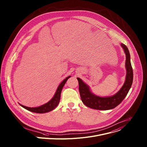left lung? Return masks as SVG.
I'll return each instance as SVG.
<instances>
[{"instance_id": "obj_1", "label": "left lung", "mask_w": 147, "mask_h": 147, "mask_svg": "<svg viewBox=\"0 0 147 147\" xmlns=\"http://www.w3.org/2000/svg\"><path fill=\"white\" fill-rule=\"evenodd\" d=\"M126 54V80L120 90L111 97H102L95 96L90 91L89 86L80 78H77L79 84V92L83 103L87 107L97 110H109L119 105L128 94L133 82V70L130 61V54L127 47L121 44Z\"/></svg>"}]
</instances>
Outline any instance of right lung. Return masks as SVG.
Listing matches in <instances>:
<instances>
[{
  "label": "right lung",
  "instance_id": "right-lung-1",
  "mask_svg": "<svg viewBox=\"0 0 147 147\" xmlns=\"http://www.w3.org/2000/svg\"><path fill=\"white\" fill-rule=\"evenodd\" d=\"M70 77V76L67 77L66 79H65L62 82V83L59 85V86L58 87L57 90L55 92V95L53 97V99L50 102H48V103H47L40 107H26V106H25L22 105H20L22 107H23L24 108L26 109V110L32 112H35V113H44L48 112L53 111L57 106L58 103H59L60 100L61 90L63 89V88L65 83H66L67 80L69 79Z\"/></svg>",
  "mask_w": 147,
  "mask_h": 147
}]
</instances>
